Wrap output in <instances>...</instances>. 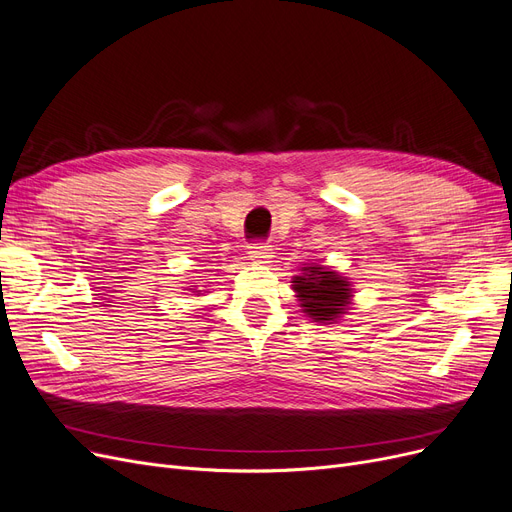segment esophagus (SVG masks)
Returning <instances> with one entry per match:
<instances>
[{
    "label": "esophagus",
    "instance_id": "esophagus-1",
    "mask_svg": "<svg viewBox=\"0 0 512 512\" xmlns=\"http://www.w3.org/2000/svg\"><path fill=\"white\" fill-rule=\"evenodd\" d=\"M250 258L260 264H269L273 258V248L264 243H254V245H250Z\"/></svg>",
    "mask_w": 512,
    "mask_h": 512
}]
</instances>
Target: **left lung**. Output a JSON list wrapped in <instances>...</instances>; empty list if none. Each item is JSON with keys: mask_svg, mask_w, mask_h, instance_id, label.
<instances>
[{"mask_svg": "<svg viewBox=\"0 0 512 512\" xmlns=\"http://www.w3.org/2000/svg\"><path fill=\"white\" fill-rule=\"evenodd\" d=\"M292 290L302 313L319 323H334L351 304V281L323 264H304L300 275L292 279Z\"/></svg>", "mask_w": 512, "mask_h": 512, "instance_id": "8db88e82", "label": "left lung"}]
</instances>
